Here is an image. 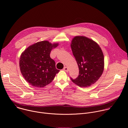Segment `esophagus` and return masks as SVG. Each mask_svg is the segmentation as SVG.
Listing matches in <instances>:
<instances>
[{"label": "esophagus", "instance_id": "34e87169", "mask_svg": "<svg viewBox=\"0 0 128 128\" xmlns=\"http://www.w3.org/2000/svg\"><path fill=\"white\" fill-rule=\"evenodd\" d=\"M63 70H64L65 71H66V72H68V68L67 67H65L63 68Z\"/></svg>", "mask_w": 128, "mask_h": 128}]
</instances>
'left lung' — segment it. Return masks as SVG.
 <instances>
[{
  "mask_svg": "<svg viewBox=\"0 0 128 128\" xmlns=\"http://www.w3.org/2000/svg\"><path fill=\"white\" fill-rule=\"evenodd\" d=\"M72 53L79 68V75L72 82L80 87H87L95 83L104 70V55L99 46L92 40L76 36L71 44Z\"/></svg>",
  "mask_w": 128,
  "mask_h": 128,
  "instance_id": "obj_1",
  "label": "left lung"
}]
</instances>
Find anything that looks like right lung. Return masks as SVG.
Listing matches in <instances>:
<instances>
[{"label": "right lung", "instance_id": "obj_1", "mask_svg": "<svg viewBox=\"0 0 128 128\" xmlns=\"http://www.w3.org/2000/svg\"><path fill=\"white\" fill-rule=\"evenodd\" d=\"M58 44L48 41L36 42L27 48L21 54L20 68L25 80L36 88H42L50 83L59 72L50 52Z\"/></svg>", "mask_w": 128, "mask_h": 128}]
</instances>
